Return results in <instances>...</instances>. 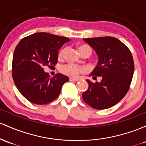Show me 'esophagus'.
<instances>
[{"instance_id":"obj_1","label":"esophagus","mask_w":146,"mask_h":146,"mask_svg":"<svg viewBox=\"0 0 146 146\" xmlns=\"http://www.w3.org/2000/svg\"><path fill=\"white\" fill-rule=\"evenodd\" d=\"M70 81L72 82H76L79 81V79H78V78H70Z\"/></svg>"}]
</instances>
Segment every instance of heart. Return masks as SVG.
<instances>
[{"label":"heart","instance_id":"obj_1","mask_svg":"<svg viewBox=\"0 0 146 146\" xmlns=\"http://www.w3.org/2000/svg\"><path fill=\"white\" fill-rule=\"evenodd\" d=\"M79 51L82 50H88V52H92V48L90 46L86 45H81L79 47ZM67 48L66 47H63L58 52V56L59 58H63L65 56V52H66ZM85 68L83 66H80L76 64H74V63H68V64L64 65L60 68V72L63 74L67 75V76H70V77H76L79 74L85 71Z\"/></svg>","mask_w":146,"mask_h":146}]
</instances>
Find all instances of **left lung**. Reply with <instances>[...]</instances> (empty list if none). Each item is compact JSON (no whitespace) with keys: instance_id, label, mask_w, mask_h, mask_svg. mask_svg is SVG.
<instances>
[{"instance_id":"left-lung-1","label":"left lung","mask_w":146,"mask_h":146,"mask_svg":"<svg viewBox=\"0 0 146 146\" xmlns=\"http://www.w3.org/2000/svg\"><path fill=\"white\" fill-rule=\"evenodd\" d=\"M99 56V61L90 76H101L100 83L87 80L89 87L83 93V101L92 108L108 109L121 100L130 88L135 64L124 43L114 37L83 38Z\"/></svg>"}]
</instances>
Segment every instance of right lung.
Segmentation results:
<instances>
[{"label":"right lung","mask_w":146,"mask_h":146,"mask_svg":"<svg viewBox=\"0 0 146 146\" xmlns=\"http://www.w3.org/2000/svg\"><path fill=\"white\" fill-rule=\"evenodd\" d=\"M67 37L46 32L23 38L16 45L12 60V77L21 94L32 104L45 105L59 96L68 76L57 74L51 78L44 67L57 63L58 51Z\"/></svg>","instance_id":"obj_1"}]
</instances>
